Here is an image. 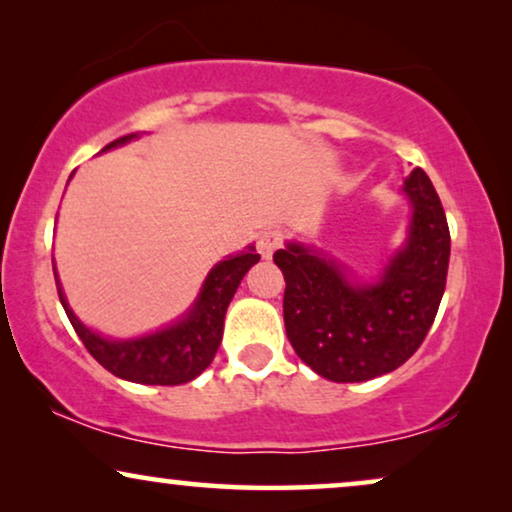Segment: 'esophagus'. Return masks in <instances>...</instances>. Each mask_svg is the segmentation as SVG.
Returning a JSON list of instances; mask_svg holds the SVG:
<instances>
[{
	"mask_svg": "<svg viewBox=\"0 0 512 512\" xmlns=\"http://www.w3.org/2000/svg\"><path fill=\"white\" fill-rule=\"evenodd\" d=\"M283 241H285V236L281 229H267L257 236V250H260V255L264 257V260H269V257L274 255L278 248H281Z\"/></svg>",
	"mask_w": 512,
	"mask_h": 512,
	"instance_id": "34e87169",
	"label": "esophagus"
}]
</instances>
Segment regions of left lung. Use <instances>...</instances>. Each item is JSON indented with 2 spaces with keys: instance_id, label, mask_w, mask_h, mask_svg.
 <instances>
[{
  "instance_id": "obj_1",
  "label": "left lung",
  "mask_w": 512,
  "mask_h": 512,
  "mask_svg": "<svg viewBox=\"0 0 512 512\" xmlns=\"http://www.w3.org/2000/svg\"><path fill=\"white\" fill-rule=\"evenodd\" d=\"M414 215L405 248L374 285H353L335 262L299 243L274 252L283 271V318L292 349L320 377L351 384L393 372L414 356L445 295L449 227L421 168L405 180Z\"/></svg>"
}]
</instances>
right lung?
Segmentation results:
<instances>
[{"label":"right lung","instance_id":"right-lung-1","mask_svg":"<svg viewBox=\"0 0 512 512\" xmlns=\"http://www.w3.org/2000/svg\"><path fill=\"white\" fill-rule=\"evenodd\" d=\"M135 138V133L109 142L105 149L119 147ZM102 149V152H105ZM260 262V255L255 250H243L234 257H227L210 271L206 283H203L201 295L196 299L194 309L187 318L156 335L133 339V342H112L102 339L100 335L88 330L79 323L70 306H67L63 290L58 285L60 304L70 318V323L77 332L88 353L112 372L114 377L135 381V384H152V386H177L187 384L199 377L206 367L213 363L217 349L222 342L224 313L234 297L238 283L248 274L252 264Z\"/></svg>","mask_w":512,"mask_h":512}]
</instances>
